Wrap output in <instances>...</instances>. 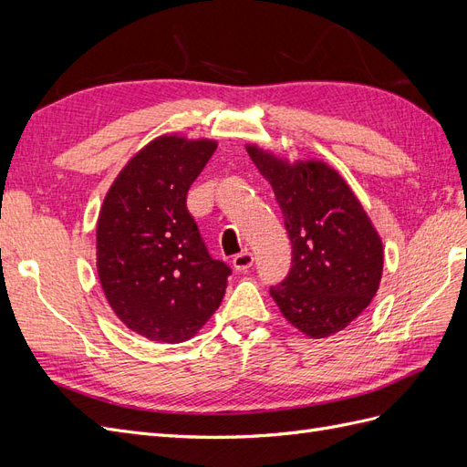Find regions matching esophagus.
I'll use <instances>...</instances> for the list:
<instances>
[{
  "mask_svg": "<svg viewBox=\"0 0 467 467\" xmlns=\"http://www.w3.org/2000/svg\"><path fill=\"white\" fill-rule=\"evenodd\" d=\"M232 265H234L235 271L244 273V271H247V268L253 265V255H251L249 251H242V253H237V255L232 259Z\"/></svg>",
  "mask_w": 467,
  "mask_h": 467,
  "instance_id": "obj_1",
  "label": "esophagus"
}]
</instances>
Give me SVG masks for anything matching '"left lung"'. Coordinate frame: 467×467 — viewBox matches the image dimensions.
Segmentation results:
<instances>
[{"instance_id": "8db88e82", "label": "left lung", "mask_w": 467, "mask_h": 467, "mask_svg": "<svg viewBox=\"0 0 467 467\" xmlns=\"http://www.w3.org/2000/svg\"><path fill=\"white\" fill-rule=\"evenodd\" d=\"M271 182L292 244L286 278L271 296L296 329L312 338L343 331L378 292L381 239L347 181L323 161L278 160L247 146Z\"/></svg>"}]
</instances>
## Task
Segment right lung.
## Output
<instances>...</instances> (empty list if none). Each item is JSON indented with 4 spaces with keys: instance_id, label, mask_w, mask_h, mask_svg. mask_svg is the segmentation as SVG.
<instances>
[{
    "instance_id": "obj_1",
    "label": "right lung",
    "mask_w": 467,
    "mask_h": 467,
    "mask_svg": "<svg viewBox=\"0 0 467 467\" xmlns=\"http://www.w3.org/2000/svg\"><path fill=\"white\" fill-rule=\"evenodd\" d=\"M216 151L212 140L160 136L112 182L97 220V273L112 312L158 343L199 333L232 268L210 257L187 192Z\"/></svg>"
}]
</instances>
